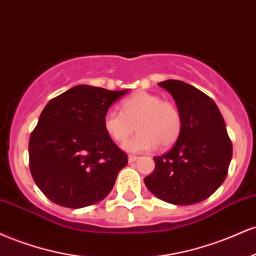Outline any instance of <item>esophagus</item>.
<instances>
[{
    "instance_id": "34e87169",
    "label": "esophagus",
    "mask_w": 256,
    "mask_h": 256,
    "mask_svg": "<svg viewBox=\"0 0 256 256\" xmlns=\"http://www.w3.org/2000/svg\"><path fill=\"white\" fill-rule=\"evenodd\" d=\"M135 160H138L136 156H129V157H128V162H129V163H134Z\"/></svg>"
}]
</instances>
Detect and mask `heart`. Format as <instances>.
<instances>
[{"mask_svg": "<svg viewBox=\"0 0 256 256\" xmlns=\"http://www.w3.org/2000/svg\"><path fill=\"white\" fill-rule=\"evenodd\" d=\"M139 133L123 144L127 152H145L172 146L182 132V114L171 102L162 100L159 96L139 91L124 99L121 111L110 109L105 112V133L116 142H123L133 133Z\"/></svg>", "mask_w": 256, "mask_h": 256, "instance_id": "heart-1", "label": "heart"}]
</instances>
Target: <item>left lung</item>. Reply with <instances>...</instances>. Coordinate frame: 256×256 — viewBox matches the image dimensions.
Listing matches in <instances>:
<instances>
[{
  "instance_id": "1",
  "label": "left lung",
  "mask_w": 256,
  "mask_h": 256,
  "mask_svg": "<svg viewBox=\"0 0 256 256\" xmlns=\"http://www.w3.org/2000/svg\"><path fill=\"white\" fill-rule=\"evenodd\" d=\"M175 99L182 132L169 152L154 157L145 177L147 189L172 205H193L220 187L232 158V144L217 104L196 87L180 80L158 84Z\"/></svg>"
}]
</instances>
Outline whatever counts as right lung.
<instances>
[{
    "label": "right lung",
    "instance_id": "add662e5",
    "mask_svg": "<svg viewBox=\"0 0 256 256\" xmlns=\"http://www.w3.org/2000/svg\"><path fill=\"white\" fill-rule=\"evenodd\" d=\"M127 92L78 85L45 105L28 156L31 175L48 199L81 208L108 196L128 157L105 133L103 118Z\"/></svg>",
    "mask_w": 256,
    "mask_h": 256
}]
</instances>
